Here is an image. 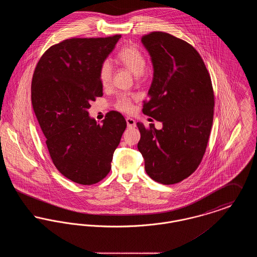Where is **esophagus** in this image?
I'll use <instances>...</instances> for the list:
<instances>
[{"label":"esophagus","instance_id":"obj_1","mask_svg":"<svg viewBox=\"0 0 257 257\" xmlns=\"http://www.w3.org/2000/svg\"><path fill=\"white\" fill-rule=\"evenodd\" d=\"M126 123H127V127L128 128H135L136 127V121L131 117H127L126 118Z\"/></svg>","mask_w":257,"mask_h":257}]
</instances>
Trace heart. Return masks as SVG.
Wrapping results in <instances>:
<instances>
[{
  "mask_svg": "<svg viewBox=\"0 0 257 257\" xmlns=\"http://www.w3.org/2000/svg\"><path fill=\"white\" fill-rule=\"evenodd\" d=\"M117 61L124 67L129 69L136 76L144 73L147 67V61L144 54L134 46H126L117 54ZM112 75L111 64L108 60L102 61L99 67V81L104 87L110 86ZM115 106L118 110L129 112L132 110V100L129 95H121L117 98Z\"/></svg>",
  "mask_w": 257,
  "mask_h": 257,
  "instance_id": "1",
  "label": "heart"
}]
</instances>
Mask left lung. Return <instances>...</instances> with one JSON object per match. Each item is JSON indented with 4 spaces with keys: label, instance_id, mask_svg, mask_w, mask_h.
I'll use <instances>...</instances> for the list:
<instances>
[{
    "label": "left lung",
    "instance_id": "left-lung-1",
    "mask_svg": "<svg viewBox=\"0 0 257 257\" xmlns=\"http://www.w3.org/2000/svg\"><path fill=\"white\" fill-rule=\"evenodd\" d=\"M153 65L149 101L143 111L163 123L138 122V149L149 177L171 185L189 177L200 164L213 124L214 91L200 55L191 44L163 32L142 37Z\"/></svg>",
    "mask_w": 257,
    "mask_h": 257
}]
</instances>
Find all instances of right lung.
<instances>
[{"instance_id":"obj_1","label":"right lung","mask_w":257,"mask_h":257,"mask_svg":"<svg viewBox=\"0 0 257 257\" xmlns=\"http://www.w3.org/2000/svg\"><path fill=\"white\" fill-rule=\"evenodd\" d=\"M121 36L71 38L51 46L32 81V104L55 167L75 183L92 185L110 171L126 120L110 111L102 124L88 115L103 95L99 67Z\"/></svg>"}]
</instances>
